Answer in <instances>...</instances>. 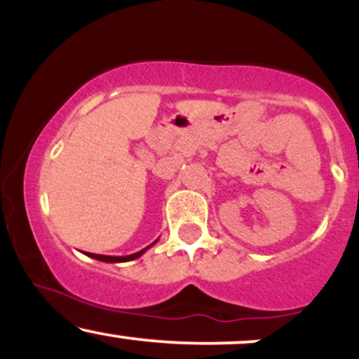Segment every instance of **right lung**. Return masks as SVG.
I'll return each instance as SVG.
<instances>
[{
  "label": "right lung",
  "instance_id": "right-lung-1",
  "mask_svg": "<svg viewBox=\"0 0 359 359\" xmlns=\"http://www.w3.org/2000/svg\"><path fill=\"white\" fill-rule=\"evenodd\" d=\"M156 241H154L151 243L150 246H154ZM150 246H147V248H143V250H140L138 253H133V255H126V257H108V255H96V253H88V257H90V258H94V259H100V262H106V263H121V262H131V259H135V258H140L142 257L143 253H145V251L150 248Z\"/></svg>",
  "mask_w": 359,
  "mask_h": 359
}]
</instances>
